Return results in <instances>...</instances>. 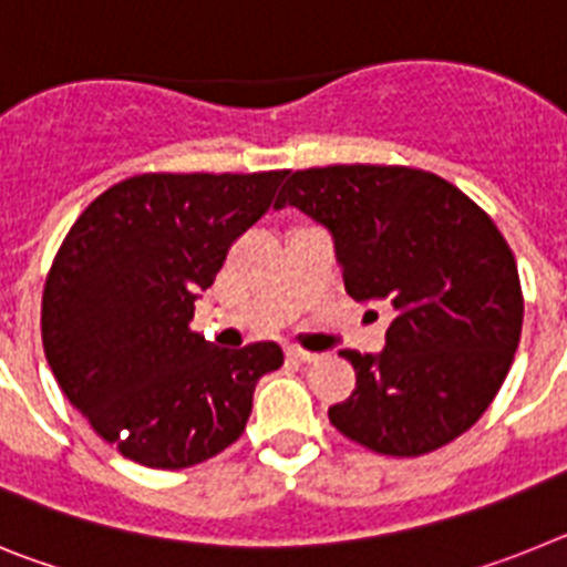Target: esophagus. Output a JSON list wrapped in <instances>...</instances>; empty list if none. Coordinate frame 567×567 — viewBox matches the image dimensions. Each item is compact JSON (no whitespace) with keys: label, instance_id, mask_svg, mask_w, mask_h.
<instances>
[{"label":"esophagus","instance_id":"obj_1","mask_svg":"<svg viewBox=\"0 0 567 567\" xmlns=\"http://www.w3.org/2000/svg\"><path fill=\"white\" fill-rule=\"evenodd\" d=\"M287 360H292V363H315L318 360V354L315 352H303V349H287Z\"/></svg>","mask_w":567,"mask_h":567}]
</instances>
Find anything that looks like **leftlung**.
<instances>
[{
	"instance_id": "1",
	"label": "left lung",
	"mask_w": 567,
	"mask_h": 567,
	"mask_svg": "<svg viewBox=\"0 0 567 567\" xmlns=\"http://www.w3.org/2000/svg\"><path fill=\"white\" fill-rule=\"evenodd\" d=\"M292 204L332 233L358 303H385L380 354L343 349L354 392L329 409L340 434L389 457L457 440L497 398L523 332L517 260L463 189L400 164L295 169Z\"/></svg>"
}]
</instances>
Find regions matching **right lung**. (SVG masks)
<instances>
[{
    "label": "right lung",
    "instance_id": "right-lung-1",
    "mask_svg": "<svg viewBox=\"0 0 567 567\" xmlns=\"http://www.w3.org/2000/svg\"><path fill=\"white\" fill-rule=\"evenodd\" d=\"M287 173L130 175L64 235L44 280V358L133 463L178 471L221 454L247 429L255 383L284 363L278 343L227 352L189 320Z\"/></svg>",
    "mask_w": 567,
    "mask_h": 567
}]
</instances>
